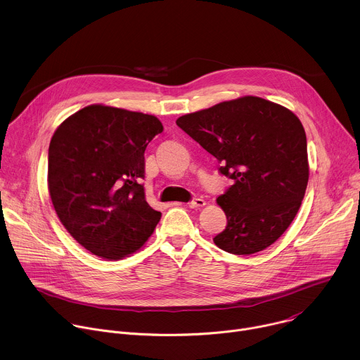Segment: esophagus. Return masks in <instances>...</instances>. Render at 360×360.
Here are the masks:
<instances>
[{"label":"esophagus","mask_w":360,"mask_h":360,"mask_svg":"<svg viewBox=\"0 0 360 360\" xmlns=\"http://www.w3.org/2000/svg\"><path fill=\"white\" fill-rule=\"evenodd\" d=\"M205 205H207V202H205V199H202V198H195L193 200H191V202L188 203V207L192 208V210H195V208H202V207H205Z\"/></svg>","instance_id":"1"}]
</instances>
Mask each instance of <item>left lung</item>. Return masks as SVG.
Masks as SVG:
<instances>
[{
  "label": "left lung",
  "instance_id": "1",
  "mask_svg": "<svg viewBox=\"0 0 360 360\" xmlns=\"http://www.w3.org/2000/svg\"><path fill=\"white\" fill-rule=\"evenodd\" d=\"M176 125L207 149L232 179L217 202L226 228L214 238L233 255L266 249L295 219L309 179L306 134L288 108L240 96L182 115Z\"/></svg>",
  "mask_w": 360,
  "mask_h": 360
}]
</instances>
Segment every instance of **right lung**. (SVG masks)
<instances>
[{"instance_id": "obj_1", "label": "right lung", "mask_w": 360, "mask_h": 360, "mask_svg": "<svg viewBox=\"0 0 360 360\" xmlns=\"http://www.w3.org/2000/svg\"><path fill=\"white\" fill-rule=\"evenodd\" d=\"M148 114L102 104L68 117L48 149V192L70 235L102 259L139 250L161 219L145 199L146 145L161 134Z\"/></svg>"}]
</instances>
